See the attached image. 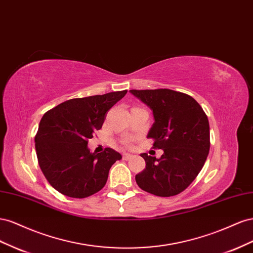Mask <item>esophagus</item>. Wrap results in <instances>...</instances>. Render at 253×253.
<instances>
[{
  "label": "esophagus",
  "mask_w": 253,
  "mask_h": 253,
  "mask_svg": "<svg viewBox=\"0 0 253 253\" xmlns=\"http://www.w3.org/2000/svg\"><path fill=\"white\" fill-rule=\"evenodd\" d=\"M131 158H132V155H130V154H128V153L123 154V159H124V160H129V159H131Z\"/></svg>",
  "instance_id": "34e87169"
}]
</instances>
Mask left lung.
Returning <instances> with one entry per match:
<instances>
[{
  "mask_svg": "<svg viewBox=\"0 0 253 253\" xmlns=\"http://www.w3.org/2000/svg\"><path fill=\"white\" fill-rule=\"evenodd\" d=\"M148 106L154 124L147 138L163 150L160 158L141 154L146 167L135 181L143 191L160 197L181 193L203 169L210 150V126L203 108L192 96L169 89L129 91Z\"/></svg>",
  "mask_w": 253,
  "mask_h": 253,
  "instance_id": "left-lung-1",
  "label": "left lung"
}]
</instances>
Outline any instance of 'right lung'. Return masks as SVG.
I'll use <instances>...</instances> for the list:
<instances>
[{
	"label": "right lung",
	"mask_w": 253,
	"mask_h": 253,
	"mask_svg": "<svg viewBox=\"0 0 253 253\" xmlns=\"http://www.w3.org/2000/svg\"><path fill=\"white\" fill-rule=\"evenodd\" d=\"M126 93L69 99L43 115L35 147L43 175L56 191L85 198L105 186L112 164L122 156L112 148L92 154L88 140L102 128L107 112Z\"/></svg>",
	"instance_id": "obj_1"
}]
</instances>
